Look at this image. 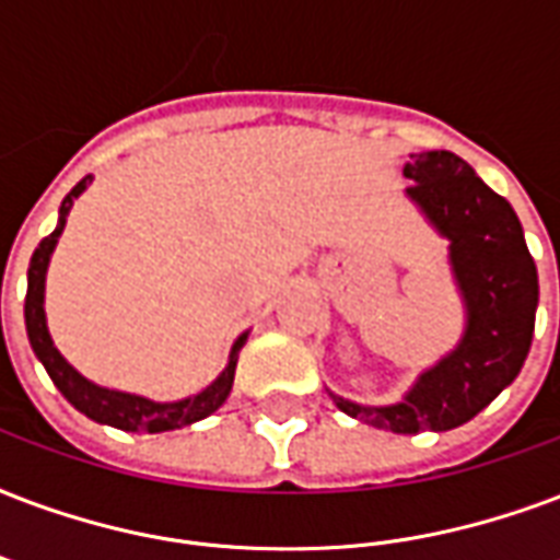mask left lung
Here are the masks:
<instances>
[{"label": "left lung", "instance_id": "8db88e82", "mask_svg": "<svg viewBox=\"0 0 560 560\" xmlns=\"http://www.w3.org/2000/svg\"><path fill=\"white\" fill-rule=\"evenodd\" d=\"M408 196L452 241V270L467 302L458 349L420 375L405 402L364 408L331 394L366 425L396 434L446 432L488 408L523 370L537 311V267L514 208L455 152H420L405 164Z\"/></svg>", "mask_w": 560, "mask_h": 560}]
</instances>
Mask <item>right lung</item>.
Wrapping results in <instances>:
<instances>
[{
  "mask_svg": "<svg viewBox=\"0 0 560 560\" xmlns=\"http://www.w3.org/2000/svg\"><path fill=\"white\" fill-rule=\"evenodd\" d=\"M91 176L81 178L79 185L72 187L67 199L61 202V213H58V229L49 237H43L40 246L34 249L32 264H28V290H25V331H28V343H32L34 355L40 358V364L46 366V373L55 382V387L61 390L63 399L79 408L84 417H91L96 422L122 429V432H173L182 425H190L196 420H205L208 413H213L225 402V396L232 394L234 366H237V352H241L246 335L234 343L229 366L223 375L213 384H208L202 394L182 399V402H149L143 396L119 394V390H108L100 384L88 382L84 375H79L61 352L52 347V337L46 331V314H43V281H46V264L52 255L55 243L61 237L63 225H67V213L72 208V199L88 187Z\"/></svg>",
  "mask_w": 560,
  "mask_h": 560,
  "instance_id": "add662e5",
  "label": "right lung"
}]
</instances>
